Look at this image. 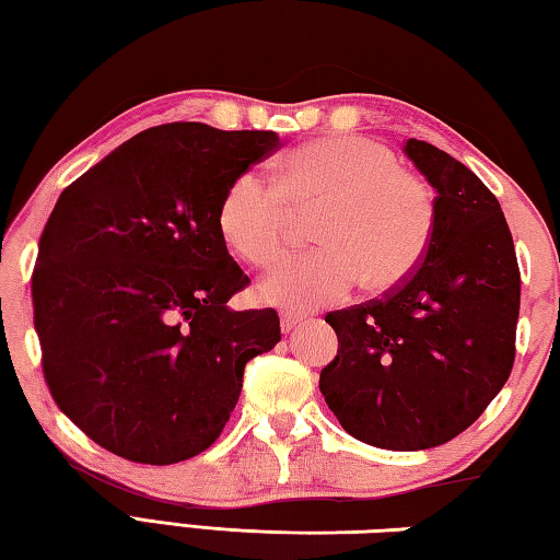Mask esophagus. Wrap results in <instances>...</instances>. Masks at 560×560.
<instances>
[{
    "label": "esophagus",
    "mask_w": 560,
    "mask_h": 560,
    "mask_svg": "<svg viewBox=\"0 0 560 560\" xmlns=\"http://www.w3.org/2000/svg\"><path fill=\"white\" fill-rule=\"evenodd\" d=\"M306 324V316H299V314H283L281 316V330L283 334H291L293 328H299Z\"/></svg>",
    "instance_id": "34e87169"
}]
</instances>
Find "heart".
<instances>
[{"instance_id": "b5f03b06", "label": "heart", "mask_w": 560, "mask_h": 560, "mask_svg": "<svg viewBox=\"0 0 560 560\" xmlns=\"http://www.w3.org/2000/svg\"><path fill=\"white\" fill-rule=\"evenodd\" d=\"M320 207V249L287 259L259 281L269 306L303 314L348 299L360 281L383 293L405 283L428 257L438 200L430 185L365 136H324L283 155L273 189L244 173L217 205V230L234 257L252 267L277 261L287 242V210Z\"/></svg>"}]
</instances>
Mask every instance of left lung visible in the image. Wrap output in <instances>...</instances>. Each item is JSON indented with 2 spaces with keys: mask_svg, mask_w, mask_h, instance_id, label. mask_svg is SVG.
<instances>
[{
  "mask_svg": "<svg viewBox=\"0 0 560 560\" xmlns=\"http://www.w3.org/2000/svg\"><path fill=\"white\" fill-rule=\"evenodd\" d=\"M405 155L438 192L432 246L383 299L330 311L338 355L318 387L355 440L415 452L457 438L509 381L521 273L489 187L424 140Z\"/></svg>",
  "mask_w": 560,
  "mask_h": 560,
  "instance_id": "obj_1",
  "label": "left lung"
}]
</instances>
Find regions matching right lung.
<instances>
[{
  "mask_svg": "<svg viewBox=\"0 0 560 560\" xmlns=\"http://www.w3.org/2000/svg\"><path fill=\"white\" fill-rule=\"evenodd\" d=\"M273 130L167 122L63 189L39 240L34 328L51 397L122 459L175 464L220 438L244 365L281 340L273 308L226 306L249 277L217 230L226 185Z\"/></svg>",
  "mask_w": 560,
  "mask_h": 560,
  "instance_id": "right-lung-1",
  "label": "right lung"
}]
</instances>
